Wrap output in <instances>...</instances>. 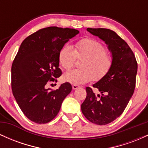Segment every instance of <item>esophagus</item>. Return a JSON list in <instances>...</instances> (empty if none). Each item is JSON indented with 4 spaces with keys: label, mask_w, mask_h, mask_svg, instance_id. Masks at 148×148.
<instances>
[{
    "label": "esophagus",
    "mask_w": 148,
    "mask_h": 148,
    "mask_svg": "<svg viewBox=\"0 0 148 148\" xmlns=\"http://www.w3.org/2000/svg\"><path fill=\"white\" fill-rule=\"evenodd\" d=\"M79 88H80V86H78V85H72V89L73 90H76Z\"/></svg>",
    "instance_id": "34e87169"
}]
</instances>
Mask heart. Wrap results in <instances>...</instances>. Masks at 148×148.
<instances>
[{
  "label": "heart",
  "mask_w": 148,
  "mask_h": 148,
  "mask_svg": "<svg viewBox=\"0 0 148 148\" xmlns=\"http://www.w3.org/2000/svg\"><path fill=\"white\" fill-rule=\"evenodd\" d=\"M76 59H82L80 69H74L66 72L63 79L66 82L81 85L94 80L100 81L104 78L113 65V58L105 46L92 38H85L75 44L74 49L65 44L60 49L58 60L64 69H70Z\"/></svg>",
  "instance_id": "b5f03b06"
}]
</instances>
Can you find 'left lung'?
Segmentation results:
<instances>
[{
    "mask_svg": "<svg viewBox=\"0 0 148 148\" xmlns=\"http://www.w3.org/2000/svg\"><path fill=\"white\" fill-rule=\"evenodd\" d=\"M87 30L108 46L113 65L104 78L93 85L101 95H97L91 88L86 87L87 95L81 104V111L91 123L105 125L125 111L135 89L138 65L132 49L113 30L90 28Z\"/></svg>",
    "mask_w": 148,
    "mask_h": 148,
    "instance_id": "left-lung-1",
    "label": "left lung"
}]
</instances>
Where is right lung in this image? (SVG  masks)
<instances>
[{
    "instance_id": "right-lung-1",
    "label": "right lung",
    "mask_w": 148,
    "mask_h": 148,
    "mask_svg": "<svg viewBox=\"0 0 148 148\" xmlns=\"http://www.w3.org/2000/svg\"><path fill=\"white\" fill-rule=\"evenodd\" d=\"M79 33L73 28L51 26L31 34L20 46L12 64V90L23 114L34 123L51 121L72 91L68 82L56 90L47 88V85L56 82L61 76L59 51Z\"/></svg>"
}]
</instances>
